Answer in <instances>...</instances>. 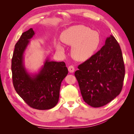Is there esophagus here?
<instances>
[{"instance_id": "1", "label": "esophagus", "mask_w": 134, "mask_h": 134, "mask_svg": "<svg viewBox=\"0 0 134 134\" xmlns=\"http://www.w3.org/2000/svg\"><path fill=\"white\" fill-rule=\"evenodd\" d=\"M68 70H69V71L70 72H73L74 71V67L73 65H69V67H68Z\"/></svg>"}]
</instances>
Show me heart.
I'll use <instances>...</instances> for the list:
<instances>
[{
    "label": "heart",
    "instance_id": "b5f03b06",
    "mask_svg": "<svg viewBox=\"0 0 134 134\" xmlns=\"http://www.w3.org/2000/svg\"><path fill=\"white\" fill-rule=\"evenodd\" d=\"M61 40L64 44L72 46V57L80 62L91 57L101 42V37L98 32L84 25L73 26L65 29L61 35ZM56 48L62 53L64 51L60 42H57Z\"/></svg>",
    "mask_w": 134,
    "mask_h": 134
}]
</instances>
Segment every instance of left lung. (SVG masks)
<instances>
[{
	"instance_id": "1",
	"label": "left lung",
	"mask_w": 134,
	"mask_h": 134,
	"mask_svg": "<svg viewBox=\"0 0 134 134\" xmlns=\"http://www.w3.org/2000/svg\"><path fill=\"white\" fill-rule=\"evenodd\" d=\"M78 69L74 75L89 105L105 106L121 93L125 70L121 47L113 36L106 38L101 49Z\"/></svg>"
}]
</instances>
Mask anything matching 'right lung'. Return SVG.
<instances>
[{
	"instance_id": "1",
	"label": "right lung",
	"mask_w": 134,
	"mask_h": 134,
	"mask_svg": "<svg viewBox=\"0 0 134 134\" xmlns=\"http://www.w3.org/2000/svg\"><path fill=\"white\" fill-rule=\"evenodd\" d=\"M35 34L32 28L22 34L15 46L11 69L14 88L26 104L34 109L47 110L57 104L61 83L68 74L64 62H50L47 58L38 74L31 75L25 69L24 53Z\"/></svg>"
}]
</instances>
